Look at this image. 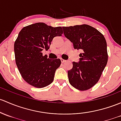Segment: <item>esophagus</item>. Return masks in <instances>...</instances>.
Here are the masks:
<instances>
[{
  "label": "esophagus",
  "instance_id": "obj_1",
  "mask_svg": "<svg viewBox=\"0 0 121 121\" xmlns=\"http://www.w3.org/2000/svg\"><path fill=\"white\" fill-rule=\"evenodd\" d=\"M60 60H61V61L62 63H65V62H66V60H65L63 59V58H61Z\"/></svg>",
  "mask_w": 121,
  "mask_h": 121
}]
</instances>
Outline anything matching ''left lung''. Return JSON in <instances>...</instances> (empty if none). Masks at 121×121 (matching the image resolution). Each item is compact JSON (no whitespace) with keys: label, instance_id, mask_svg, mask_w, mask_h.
Masks as SVG:
<instances>
[{"label":"left lung","instance_id":"1","mask_svg":"<svg viewBox=\"0 0 121 121\" xmlns=\"http://www.w3.org/2000/svg\"><path fill=\"white\" fill-rule=\"evenodd\" d=\"M63 28L74 49L82 51L79 63L73 62L68 71L69 82L78 90L87 91L97 83L107 63L106 40L101 32L86 24Z\"/></svg>","mask_w":121,"mask_h":121}]
</instances>
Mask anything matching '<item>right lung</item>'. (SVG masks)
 I'll return each mask as SVG.
<instances>
[{
  "instance_id": "obj_1",
  "label": "right lung",
  "mask_w": 121,
  "mask_h": 121,
  "mask_svg": "<svg viewBox=\"0 0 121 121\" xmlns=\"http://www.w3.org/2000/svg\"><path fill=\"white\" fill-rule=\"evenodd\" d=\"M61 26L53 27L38 22L24 27L14 42L16 63L22 78L37 88L48 86L54 80L60 59H49L42 51L48 50L55 36L63 34Z\"/></svg>"
}]
</instances>
